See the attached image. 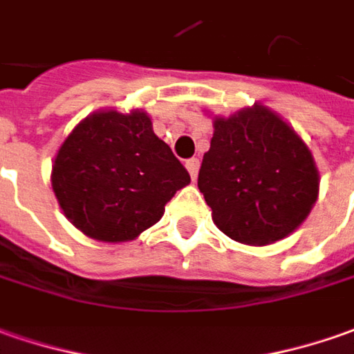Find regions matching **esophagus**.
Returning <instances> with one entry per match:
<instances>
[{
    "instance_id": "34e87169",
    "label": "esophagus",
    "mask_w": 354,
    "mask_h": 354,
    "mask_svg": "<svg viewBox=\"0 0 354 354\" xmlns=\"http://www.w3.org/2000/svg\"><path fill=\"white\" fill-rule=\"evenodd\" d=\"M186 168H187V172H189V178H192V180H196L197 170H199V160H197V158H189V160H186Z\"/></svg>"
}]
</instances>
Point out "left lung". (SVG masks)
<instances>
[{
	"label": "left lung",
	"mask_w": 354,
	"mask_h": 354,
	"mask_svg": "<svg viewBox=\"0 0 354 354\" xmlns=\"http://www.w3.org/2000/svg\"><path fill=\"white\" fill-rule=\"evenodd\" d=\"M197 187L228 238L268 246L295 232L314 207L319 174L308 145L263 104L213 118Z\"/></svg>",
	"instance_id": "8db88e82"
}]
</instances>
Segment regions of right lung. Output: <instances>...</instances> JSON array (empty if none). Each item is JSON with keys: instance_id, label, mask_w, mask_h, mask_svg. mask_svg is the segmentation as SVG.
Wrapping results in <instances>:
<instances>
[{"instance_id": "obj_1", "label": "right lung", "mask_w": 354, "mask_h": 354, "mask_svg": "<svg viewBox=\"0 0 354 354\" xmlns=\"http://www.w3.org/2000/svg\"><path fill=\"white\" fill-rule=\"evenodd\" d=\"M57 203L85 236L136 240L165 215V205L189 174L153 131L141 108L98 110L81 120L52 165Z\"/></svg>"}]
</instances>
